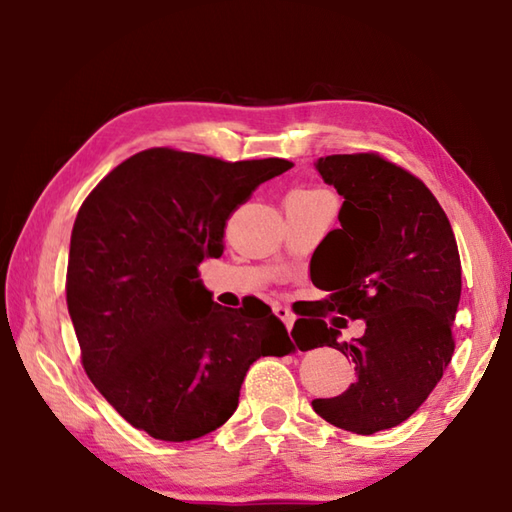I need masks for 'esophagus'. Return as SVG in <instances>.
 <instances>
[{
  "mask_svg": "<svg viewBox=\"0 0 512 512\" xmlns=\"http://www.w3.org/2000/svg\"><path fill=\"white\" fill-rule=\"evenodd\" d=\"M273 310H275V315H277L279 319H282L284 326H286L288 330L293 328V324H295V315H293V310H290L288 306H275Z\"/></svg>",
  "mask_w": 512,
  "mask_h": 512,
  "instance_id": "obj_1",
  "label": "esophagus"
}]
</instances>
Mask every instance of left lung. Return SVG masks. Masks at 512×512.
<instances>
[{
    "label": "left lung",
    "mask_w": 512,
    "mask_h": 512,
    "mask_svg": "<svg viewBox=\"0 0 512 512\" xmlns=\"http://www.w3.org/2000/svg\"><path fill=\"white\" fill-rule=\"evenodd\" d=\"M317 170L344 197L342 228L310 259V279L330 295L308 304L293 337L302 350L333 346L353 359L357 382L313 408L328 424L373 435L406 422L450 364L462 262L444 208L402 166L355 153L319 157ZM328 312L364 318L365 335L339 343L345 320L328 327Z\"/></svg>",
    "instance_id": "1"
}]
</instances>
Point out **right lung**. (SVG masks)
Listing matches in <instances>:
<instances>
[{"label": "right lung", "mask_w": 512, "mask_h": 512, "mask_svg": "<svg viewBox=\"0 0 512 512\" xmlns=\"http://www.w3.org/2000/svg\"><path fill=\"white\" fill-rule=\"evenodd\" d=\"M288 168L148 148L84 199L66 304L86 375L130 426L162 442L213 433L235 413L250 364L295 350L262 299L219 306L197 270L222 257L226 219Z\"/></svg>", "instance_id": "add662e5"}]
</instances>
